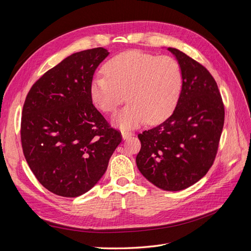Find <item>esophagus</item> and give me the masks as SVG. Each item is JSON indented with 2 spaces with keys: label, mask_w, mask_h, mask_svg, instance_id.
Returning <instances> with one entry per match:
<instances>
[{
  "label": "esophagus",
  "mask_w": 251,
  "mask_h": 251,
  "mask_svg": "<svg viewBox=\"0 0 251 251\" xmlns=\"http://www.w3.org/2000/svg\"><path fill=\"white\" fill-rule=\"evenodd\" d=\"M121 135H123V138L126 140V139L130 138L131 136H133V133L128 132V131H123V133H121Z\"/></svg>",
  "instance_id": "esophagus-1"
}]
</instances>
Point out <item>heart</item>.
Segmentation results:
<instances>
[{
    "label": "heart",
    "mask_w": 251,
    "mask_h": 251,
    "mask_svg": "<svg viewBox=\"0 0 251 251\" xmlns=\"http://www.w3.org/2000/svg\"><path fill=\"white\" fill-rule=\"evenodd\" d=\"M103 72L91 82V97L103 112L114 113L126 95L130 103L114 118L123 128L165 120L176 108L183 87V72L176 58L137 50L114 56Z\"/></svg>",
    "instance_id": "1"
}]
</instances>
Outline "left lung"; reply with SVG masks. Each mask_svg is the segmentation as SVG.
Masks as SVG:
<instances>
[{"instance_id": "obj_1", "label": "left lung", "mask_w": 251, "mask_h": 251, "mask_svg": "<svg viewBox=\"0 0 251 251\" xmlns=\"http://www.w3.org/2000/svg\"><path fill=\"white\" fill-rule=\"evenodd\" d=\"M183 72L172 115L138 135L140 173L163 191L177 192L203 178L215 161L224 126V104L209 71L182 51L169 48Z\"/></svg>"}]
</instances>
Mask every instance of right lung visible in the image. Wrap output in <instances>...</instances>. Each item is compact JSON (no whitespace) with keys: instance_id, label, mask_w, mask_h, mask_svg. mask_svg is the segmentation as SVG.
<instances>
[{"instance_id":"obj_1","label":"right lung","mask_w":251,"mask_h":251,"mask_svg":"<svg viewBox=\"0 0 251 251\" xmlns=\"http://www.w3.org/2000/svg\"><path fill=\"white\" fill-rule=\"evenodd\" d=\"M108 55L101 47L73 53L37 79L26 96L23 153L35 178L57 196L74 198L90 191L123 138L90 93L96 68Z\"/></svg>"}]
</instances>
